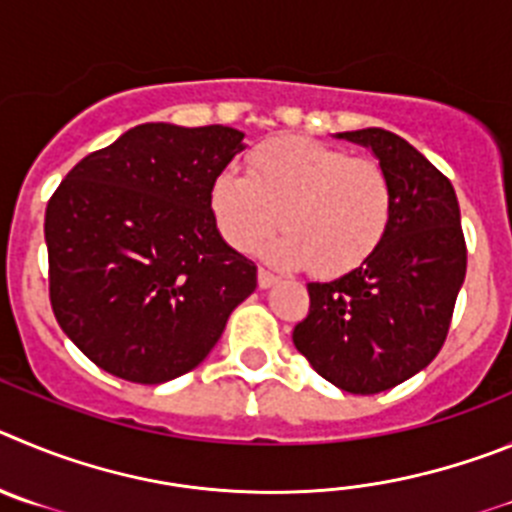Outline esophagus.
Listing matches in <instances>:
<instances>
[{
    "mask_svg": "<svg viewBox=\"0 0 512 512\" xmlns=\"http://www.w3.org/2000/svg\"><path fill=\"white\" fill-rule=\"evenodd\" d=\"M257 283H260V288H273V285L278 283V278H275L270 270L260 267V270H257Z\"/></svg>",
    "mask_w": 512,
    "mask_h": 512,
    "instance_id": "esophagus-1",
    "label": "esophagus"
}]
</instances>
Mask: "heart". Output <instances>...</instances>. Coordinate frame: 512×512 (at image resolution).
Masks as SVG:
<instances>
[{
    "instance_id": "obj_1",
    "label": "heart",
    "mask_w": 512,
    "mask_h": 512,
    "mask_svg": "<svg viewBox=\"0 0 512 512\" xmlns=\"http://www.w3.org/2000/svg\"><path fill=\"white\" fill-rule=\"evenodd\" d=\"M209 209L234 250H252L280 224L285 232L265 247L270 260L339 278L380 250L393 222V183L372 158L306 137H273L252 147L247 173H216Z\"/></svg>"
}]
</instances>
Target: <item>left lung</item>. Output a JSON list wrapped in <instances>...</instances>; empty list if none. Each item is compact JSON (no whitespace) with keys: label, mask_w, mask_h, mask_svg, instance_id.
Listing matches in <instances>:
<instances>
[{"label":"left lung","mask_w":512,"mask_h":512,"mask_svg":"<svg viewBox=\"0 0 512 512\" xmlns=\"http://www.w3.org/2000/svg\"><path fill=\"white\" fill-rule=\"evenodd\" d=\"M339 137L370 147L393 183V222L380 250L331 283H308V316L293 344L336 388L390 390L444 347L467 273L459 201L449 178L380 127Z\"/></svg>","instance_id":"obj_1"}]
</instances>
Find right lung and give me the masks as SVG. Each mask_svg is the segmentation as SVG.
I'll list each match as a JSON object with an SVG mask.
<instances>
[{"instance_id": "obj_1", "label": "right lung", "mask_w": 512, "mask_h": 512, "mask_svg": "<svg viewBox=\"0 0 512 512\" xmlns=\"http://www.w3.org/2000/svg\"><path fill=\"white\" fill-rule=\"evenodd\" d=\"M242 137L224 124H137L50 196V306L109 375L140 385L186 375L257 288V265L224 242L209 209Z\"/></svg>"}]
</instances>
